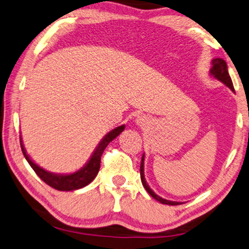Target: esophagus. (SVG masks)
Returning <instances> with one entry per match:
<instances>
[{"mask_svg":"<svg viewBox=\"0 0 249 249\" xmlns=\"http://www.w3.org/2000/svg\"><path fill=\"white\" fill-rule=\"evenodd\" d=\"M144 122H146V119H144V117L140 116V117H138V118H137V124H143Z\"/></svg>","mask_w":249,"mask_h":249,"instance_id":"obj_1","label":"esophagus"}]
</instances>
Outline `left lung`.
Segmentation results:
<instances>
[{
  "mask_svg": "<svg viewBox=\"0 0 249 249\" xmlns=\"http://www.w3.org/2000/svg\"><path fill=\"white\" fill-rule=\"evenodd\" d=\"M212 64L213 67L210 69V74H212L213 78H216L217 80H219L224 83V85H226L229 89H231L232 91L234 90V86H232V81L231 79V75L228 73V70H227V63L225 62V60L220 59V58H216L212 61ZM143 160H144V156H142V158H141V164H140V177H141V182H142V185L144 187V189H146L149 195L152 198H155L156 200H158L159 202H161V204H166V205H171V206H176V205H180L182 202H178V201H171V200H167V199H163L158 195H156L154 191L150 189V187L148 186V183L146 181V179H144V174H143Z\"/></svg>",
  "mask_w": 249,
  "mask_h": 249,
  "instance_id": "1",
  "label": "left lung"
}]
</instances>
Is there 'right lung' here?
I'll list each match as a JSON object with an SVG mask.
<instances>
[{
  "instance_id": "right-lung-1",
  "label": "right lung",
  "mask_w": 249,
  "mask_h": 249,
  "mask_svg": "<svg viewBox=\"0 0 249 249\" xmlns=\"http://www.w3.org/2000/svg\"><path fill=\"white\" fill-rule=\"evenodd\" d=\"M124 130V125L122 124L120 127H117L116 129L111 130V131L107 133L105 138L100 141L99 146L95 148L93 155L91 156V158L85 167L76 171V173L70 174V175H55L49 171L44 170L43 168L37 166L36 163H34L30 157L26 154L24 147L21 141V148L22 152L24 155L26 161L29 162L30 166L32 167V169L36 171V174L43 180L47 185H49L52 188L56 190H62V191H70L80 189L82 187H86L87 185L93 180L95 176L98 175L99 169H100V162H101V156L105 151L106 147L111 142V141L117 138L120 133Z\"/></svg>"
}]
</instances>
